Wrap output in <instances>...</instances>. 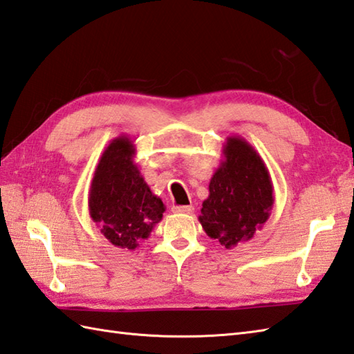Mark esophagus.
Instances as JSON below:
<instances>
[{
	"mask_svg": "<svg viewBox=\"0 0 354 354\" xmlns=\"http://www.w3.org/2000/svg\"><path fill=\"white\" fill-rule=\"evenodd\" d=\"M172 210H174L176 214H186V215H189V214H192V212H194V207H192V206H176Z\"/></svg>",
	"mask_w": 354,
	"mask_h": 354,
	"instance_id": "esophagus-1",
	"label": "esophagus"
}]
</instances>
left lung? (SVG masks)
Wrapping results in <instances>:
<instances>
[{
  "label": "left lung",
  "mask_w": 354,
  "mask_h": 354,
  "mask_svg": "<svg viewBox=\"0 0 354 354\" xmlns=\"http://www.w3.org/2000/svg\"><path fill=\"white\" fill-rule=\"evenodd\" d=\"M270 171L259 153L241 136H229L223 160L209 183L198 221L212 239L230 250L253 239L268 221L274 204Z\"/></svg>",
  "instance_id": "left-lung-1"
}]
</instances>
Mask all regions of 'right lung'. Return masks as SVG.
I'll return each mask as SVG.
<instances>
[{
	"mask_svg": "<svg viewBox=\"0 0 354 354\" xmlns=\"http://www.w3.org/2000/svg\"><path fill=\"white\" fill-rule=\"evenodd\" d=\"M135 154L129 136L115 138L100 157L88 200L92 221L112 245L124 250H136L165 212L140 174Z\"/></svg>",
	"mask_w": 354,
	"mask_h": 354,
	"instance_id": "obj_1",
	"label": "right lung"
}]
</instances>
